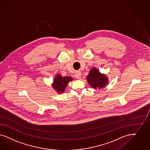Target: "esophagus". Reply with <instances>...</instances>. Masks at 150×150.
I'll use <instances>...</instances> for the list:
<instances>
[{
    "label": "esophagus",
    "instance_id": "obj_1",
    "mask_svg": "<svg viewBox=\"0 0 150 150\" xmlns=\"http://www.w3.org/2000/svg\"><path fill=\"white\" fill-rule=\"evenodd\" d=\"M75 78H76V79H80V78H81V73L79 72V71H77V72L75 73Z\"/></svg>",
    "mask_w": 150,
    "mask_h": 150
}]
</instances>
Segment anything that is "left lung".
Returning a JSON list of instances; mask_svg holds the SVG:
<instances>
[{
  "label": "left lung",
  "instance_id": "obj_1",
  "mask_svg": "<svg viewBox=\"0 0 150 150\" xmlns=\"http://www.w3.org/2000/svg\"><path fill=\"white\" fill-rule=\"evenodd\" d=\"M86 80L90 86L95 90L104 88L109 83L108 76L105 74H101L96 67L91 69Z\"/></svg>",
  "mask_w": 150,
  "mask_h": 150
}]
</instances>
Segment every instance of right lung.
<instances>
[{"instance_id":"1","label":"right lung","mask_w":150,"mask_h":150,"mask_svg":"<svg viewBox=\"0 0 150 150\" xmlns=\"http://www.w3.org/2000/svg\"><path fill=\"white\" fill-rule=\"evenodd\" d=\"M73 80L70 76H62L61 74H57L54 77L52 83V87L56 91L57 93H62L67 88V83Z\"/></svg>"}]
</instances>
